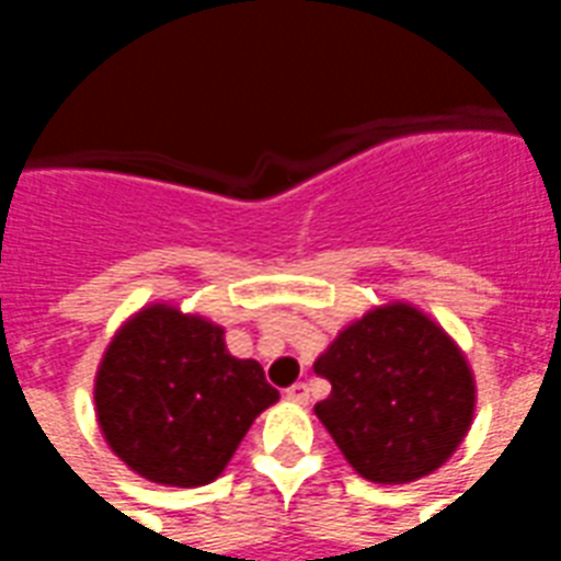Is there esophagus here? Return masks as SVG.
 Listing matches in <instances>:
<instances>
[{"label":"esophagus","instance_id":"esophagus-1","mask_svg":"<svg viewBox=\"0 0 561 561\" xmlns=\"http://www.w3.org/2000/svg\"><path fill=\"white\" fill-rule=\"evenodd\" d=\"M285 400L297 402V405H306V402H309V388H306L304 381H297V385H291V388L285 390Z\"/></svg>","mask_w":561,"mask_h":561}]
</instances>
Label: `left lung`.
Here are the masks:
<instances>
[{"label": "left lung", "mask_w": 561, "mask_h": 561, "mask_svg": "<svg viewBox=\"0 0 561 561\" xmlns=\"http://www.w3.org/2000/svg\"><path fill=\"white\" fill-rule=\"evenodd\" d=\"M330 397L316 405L360 478L412 483L442 469L474 421V373L435 318L405 300L373 306L316 360Z\"/></svg>", "instance_id": "1"}]
</instances>
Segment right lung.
Wrapping results in <instances>:
<instances>
[{
  "instance_id": "obj_1",
  "label": "right lung",
  "mask_w": 561,
  "mask_h": 561,
  "mask_svg": "<svg viewBox=\"0 0 561 561\" xmlns=\"http://www.w3.org/2000/svg\"><path fill=\"white\" fill-rule=\"evenodd\" d=\"M95 417L128 469L164 486H204L231 462L255 417L279 400L225 328L171 304L123 321L95 373Z\"/></svg>"
}]
</instances>
